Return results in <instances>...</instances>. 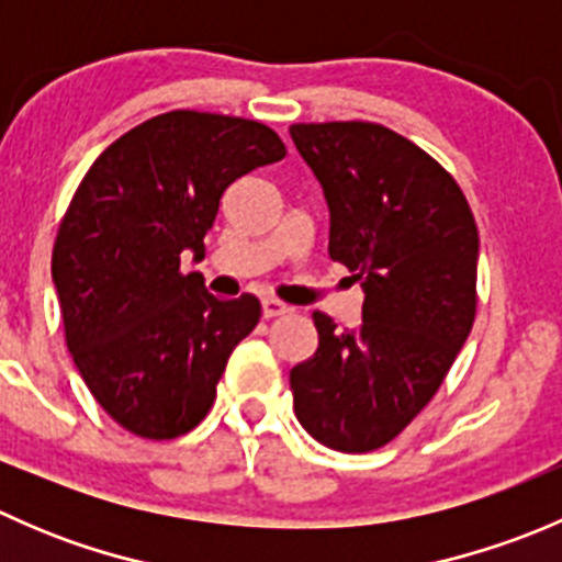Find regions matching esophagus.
I'll use <instances>...</instances> for the list:
<instances>
[{
  "mask_svg": "<svg viewBox=\"0 0 562 562\" xmlns=\"http://www.w3.org/2000/svg\"><path fill=\"white\" fill-rule=\"evenodd\" d=\"M260 310H263V317H280V315H285L288 310V304H282L280 299H263V302H260Z\"/></svg>",
  "mask_w": 562,
  "mask_h": 562,
  "instance_id": "esophagus-1",
  "label": "esophagus"
}]
</instances>
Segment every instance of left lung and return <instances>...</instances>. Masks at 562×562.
I'll return each mask as SVG.
<instances>
[{
    "label": "left lung",
    "mask_w": 562,
    "mask_h": 562,
    "mask_svg": "<svg viewBox=\"0 0 562 562\" xmlns=\"http://www.w3.org/2000/svg\"><path fill=\"white\" fill-rule=\"evenodd\" d=\"M291 138L326 195L328 258L364 288L356 328L313 315L293 411L317 443L364 454L427 407L468 339L479 228L454 176L383 124H293Z\"/></svg>",
    "instance_id": "8db88e82"
}]
</instances>
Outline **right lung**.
Returning a JSON list of instances; mask_svg holds the SVG:
<instances>
[{
	"mask_svg": "<svg viewBox=\"0 0 562 562\" xmlns=\"http://www.w3.org/2000/svg\"><path fill=\"white\" fill-rule=\"evenodd\" d=\"M285 157L266 124L171 111L124 133L92 162L59 223L50 274L83 383L127 432L171 440L203 422L260 302L212 296L181 252L203 258L220 198Z\"/></svg>",
	"mask_w": 562,
	"mask_h": 562,
	"instance_id": "1",
	"label": "right lung"
}]
</instances>
